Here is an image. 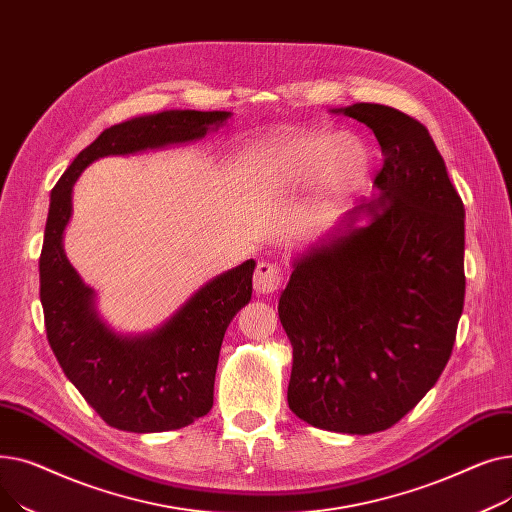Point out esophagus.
Returning a JSON list of instances; mask_svg holds the SVG:
<instances>
[{"label":"esophagus","mask_w":512,"mask_h":512,"mask_svg":"<svg viewBox=\"0 0 512 512\" xmlns=\"http://www.w3.org/2000/svg\"><path fill=\"white\" fill-rule=\"evenodd\" d=\"M253 286L257 294H272L282 286V270L272 261H261L253 276Z\"/></svg>","instance_id":"1"}]
</instances>
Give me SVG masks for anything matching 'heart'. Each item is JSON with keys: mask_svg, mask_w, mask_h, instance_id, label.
Listing matches in <instances>:
<instances>
[{"mask_svg": "<svg viewBox=\"0 0 512 512\" xmlns=\"http://www.w3.org/2000/svg\"><path fill=\"white\" fill-rule=\"evenodd\" d=\"M253 161L267 168L274 180L301 186L317 180V211H332L346 195L367 180L369 149L355 134L303 132L278 137L247 149Z\"/></svg>", "mask_w": 512, "mask_h": 512, "instance_id": "heart-1", "label": "heart"}]
</instances>
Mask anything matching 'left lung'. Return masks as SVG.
Masks as SVG:
<instances>
[{
    "mask_svg": "<svg viewBox=\"0 0 512 512\" xmlns=\"http://www.w3.org/2000/svg\"><path fill=\"white\" fill-rule=\"evenodd\" d=\"M332 112L373 130L380 197L292 259L278 303L292 344L288 407L313 427L367 436L405 417L450 359L465 301V207L421 122L380 103Z\"/></svg>",
    "mask_w": 512,
    "mask_h": 512,
    "instance_id": "obj_1",
    "label": "left lung"
}]
</instances>
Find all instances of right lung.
Returning <instances> with one entry per match:
<instances>
[{
	"mask_svg": "<svg viewBox=\"0 0 512 512\" xmlns=\"http://www.w3.org/2000/svg\"><path fill=\"white\" fill-rule=\"evenodd\" d=\"M230 116L168 110L105 128L51 191L39 259L47 340L66 378L107 425L122 432H170L209 413L222 340L232 317L251 301L255 261L205 282L155 330L118 334L99 317L95 290L64 253L72 186L99 157L195 143Z\"/></svg>",
	"mask_w": 512,
	"mask_h": 512,
	"instance_id": "add662e5",
	"label": "right lung"
}]
</instances>
